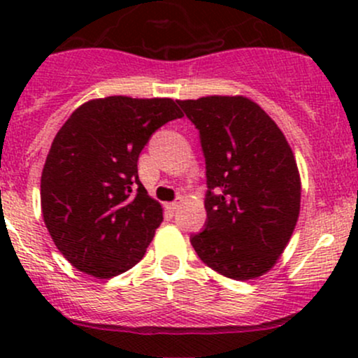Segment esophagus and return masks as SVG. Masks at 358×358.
<instances>
[{
    "mask_svg": "<svg viewBox=\"0 0 358 358\" xmlns=\"http://www.w3.org/2000/svg\"><path fill=\"white\" fill-rule=\"evenodd\" d=\"M180 203H182V202H170V203H168V205H166V208H168V210L175 212V210H176V208H178V207H180Z\"/></svg>",
    "mask_w": 358,
    "mask_h": 358,
    "instance_id": "34e87169",
    "label": "esophagus"
}]
</instances>
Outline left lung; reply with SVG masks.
<instances>
[{"mask_svg": "<svg viewBox=\"0 0 358 358\" xmlns=\"http://www.w3.org/2000/svg\"><path fill=\"white\" fill-rule=\"evenodd\" d=\"M200 134L207 222L190 242L203 264L248 281L276 264L299 215L301 182L276 122L242 96L176 101Z\"/></svg>", "mask_w": 358, "mask_h": 358, "instance_id": "left-lung-1", "label": "left lung"}]
</instances>
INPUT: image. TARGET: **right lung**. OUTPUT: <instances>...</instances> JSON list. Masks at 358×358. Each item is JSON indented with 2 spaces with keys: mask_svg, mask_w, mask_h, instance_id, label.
Returning <instances> with one entry per match:
<instances>
[{
  "mask_svg": "<svg viewBox=\"0 0 358 358\" xmlns=\"http://www.w3.org/2000/svg\"><path fill=\"white\" fill-rule=\"evenodd\" d=\"M171 99L110 96L82 104L53 139L42 171V213L76 269L108 279L145 256L163 208L139 182L151 134L182 117Z\"/></svg>",
  "mask_w": 358,
  "mask_h": 358,
  "instance_id": "obj_1",
  "label": "right lung"
}]
</instances>
